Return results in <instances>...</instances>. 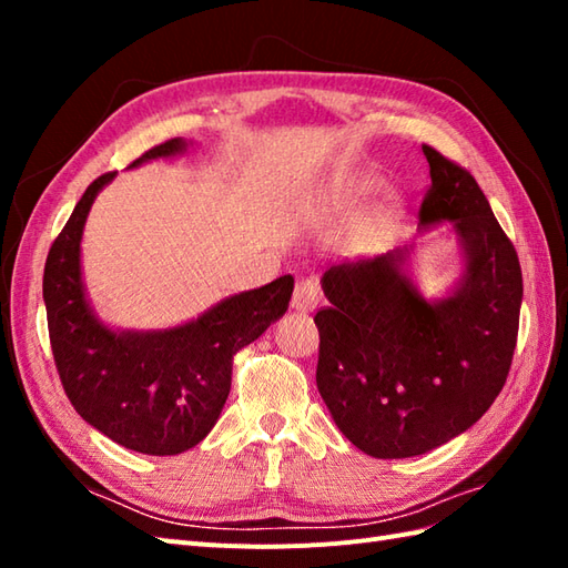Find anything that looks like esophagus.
I'll use <instances>...</instances> for the list:
<instances>
[{
    "label": "esophagus",
    "instance_id": "1",
    "mask_svg": "<svg viewBox=\"0 0 568 568\" xmlns=\"http://www.w3.org/2000/svg\"><path fill=\"white\" fill-rule=\"evenodd\" d=\"M291 305L297 312H312L320 305V283L315 281V277H303V281L295 283Z\"/></svg>",
    "mask_w": 568,
    "mask_h": 568
}]
</instances>
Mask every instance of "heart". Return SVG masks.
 <instances>
[{
	"label": "heart",
	"instance_id": "b5f03b06",
	"mask_svg": "<svg viewBox=\"0 0 568 568\" xmlns=\"http://www.w3.org/2000/svg\"><path fill=\"white\" fill-rule=\"evenodd\" d=\"M371 190H373V180L352 178V180H344V183H339V185H334L329 195L324 197V202H327L329 210H344L354 200L368 195Z\"/></svg>",
	"mask_w": 568,
	"mask_h": 568
}]
</instances>
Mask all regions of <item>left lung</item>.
I'll use <instances>...</instances> for the list:
<instances>
[{
	"label": "left lung",
	"instance_id": "obj_1",
	"mask_svg": "<svg viewBox=\"0 0 568 568\" xmlns=\"http://www.w3.org/2000/svg\"><path fill=\"white\" fill-rule=\"evenodd\" d=\"M432 183L422 226L449 220L466 246V275L425 303L397 268L400 251L332 265L320 329L317 388L336 427L361 452L407 458L484 417L508 381L520 327L523 271L476 178L422 146Z\"/></svg>",
	"mask_w": 568,
	"mask_h": 568
}]
</instances>
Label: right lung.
I'll return each mask as SVG.
<instances>
[{"label": "right lung", "mask_w": 568, "mask_h": 568, "mask_svg": "<svg viewBox=\"0 0 568 568\" xmlns=\"http://www.w3.org/2000/svg\"><path fill=\"white\" fill-rule=\"evenodd\" d=\"M168 139L131 165L183 151ZM116 171L84 190L43 268L53 361L78 415L112 442L151 456L200 444L232 388L234 356L283 317L293 275L224 300L195 322L168 332L116 334L92 317L80 281V239L92 200Z\"/></svg>", "instance_id": "add662e5"}]
</instances>
